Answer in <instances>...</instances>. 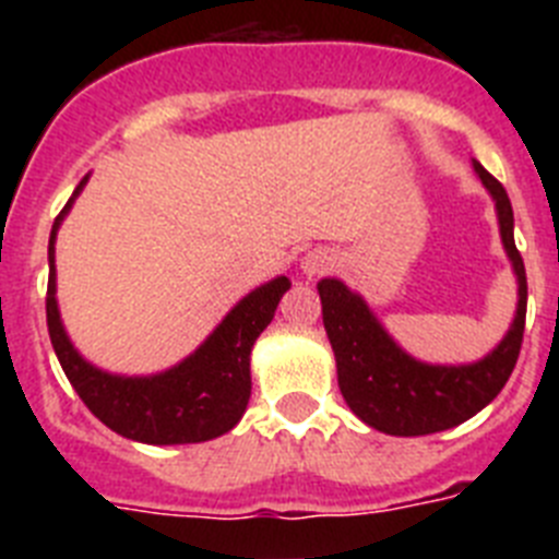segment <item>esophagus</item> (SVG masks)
Returning a JSON list of instances; mask_svg holds the SVG:
<instances>
[{
	"instance_id": "1",
	"label": "esophagus",
	"mask_w": 559,
	"mask_h": 559,
	"mask_svg": "<svg viewBox=\"0 0 559 559\" xmlns=\"http://www.w3.org/2000/svg\"><path fill=\"white\" fill-rule=\"evenodd\" d=\"M335 263V257L330 254V251L324 249H316V251H308L302 260V271L308 276H316V274H324L328 269H333Z\"/></svg>"
}]
</instances>
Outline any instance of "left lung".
<instances>
[{
	"mask_svg": "<svg viewBox=\"0 0 559 559\" xmlns=\"http://www.w3.org/2000/svg\"><path fill=\"white\" fill-rule=\"evenodd\" d=\"M478 179L496 199L503 249L518 274V313L510 333L487 358L467 367L419 364L394 344L372 310L338 280H322V319L333 344L338 389L367 426L392 437H426L459 426L481 412L515 369L526 324V269L512 237V204L496 176L473 162Z\"/></svg>",
	"mask_w": 559,
	"mask_h": 559,
	"instance_id": "8db88e82",
	"label": "left lung"
}]
</instances>
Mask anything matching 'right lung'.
<instances>
[{"instance_id":"1","label":"right lung","mask_w":559,"mask_h":559,"mask_svg":"<svg viewBox=\"0 0 559 559\" xmlns=\"http://www.w3.org/2000/svg\"><path fill=\"white\" fill-rule=\"evenodd\" d=\"M83 185L86 179L75 187L49 235L47 328L69 383L103 426L147 445L206 442L231 431L251 397V347L257 335L269 328L276 305L290 288L288 276H276L240 299L215 333L179 367L153 378H117L100 372L69 344L56 302V231Z\"/></svg>"}]
</instances>
